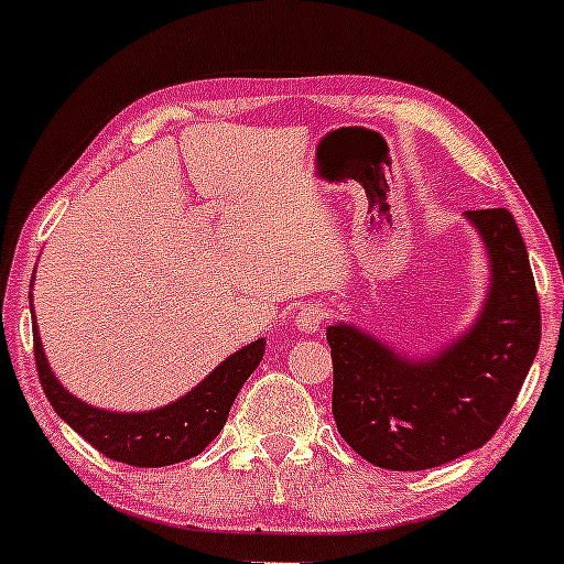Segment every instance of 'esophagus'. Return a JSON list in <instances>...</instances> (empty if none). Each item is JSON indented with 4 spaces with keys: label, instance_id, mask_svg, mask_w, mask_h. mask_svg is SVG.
I'll return each instance as SVG.
<instances>
[{
    "label": "esophagus",
    "instance_id": "1",
    "mask_svg": "<svg viewBox=\"0 0 564 564\" xmlns=\"http://www.w3.org/2000/svg\"><path fill=\"white\" fill-rule=\"evenodd\" d=\"M326 315H328L326 304L313 302V304H304L300 313H296L294 323H296V328H300V332L315 334L323 326V321H326Z\"/></svg>",
    "mask_w": 564,
    "mask_h": 564
}]
</instances>
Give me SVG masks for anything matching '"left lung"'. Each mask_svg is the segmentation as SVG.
I'll return each instance as SVG.
<instances>
[{
    "mask_svg": "<svg viewBox=\"0 0 564 564\" xmlns=\"http://www.w3.org/2000/svg\"><path fill=\"white\" fill-rule=\"evenodd\" d=\"M490 254L480 318L430 360H408L352 326H332L334 422L379 469L448 464L496 435L541 345V302L509 209L467 212Z\"/></svg>",
    "mask_w": 564,
    "mask_h": 564,
    "instance_id": "obj_1",
    "label": "left lung"
}]
</instances>
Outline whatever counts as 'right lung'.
<instances>
[{"mask_svg":"<svg viewBox=\"0 0 564 564\" xmlns=\"http://www.w3.org/2000/svg\"><path fill=\"white\" fill-rule=\"evenodd\" d=\"M264 355V339L251 341L219 364L196 390L174 403L145 413H113L82 403L66 392L44 358L34 328V358L39 381L57 416L87 440L93 448L129 467H170L198 456L219 435L232 400L254 373Z\"/></svg>","mask_w":564,"mask_h":564,"instance_id":"obj_1","label":"right lung"}]
</instances>
